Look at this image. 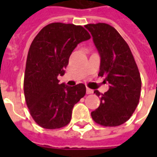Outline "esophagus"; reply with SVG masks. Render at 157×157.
Segmentation results:
<instances>
[{
	"instance_id": "34e87169",
	"label": "esophagus",
	"mask_w": 157,
	"mask_h": 157,
	"mask_svg": "<svg viewBox=\"0 0 157 157\" xmlns=\"http://www.w3.org/2000/svg\"><path fill=\"white\" fill-rule=\"evenodd\" d=\"M92 93H93V90L87 87V88H86V94H92Z\"/></svg>"
}]
</instances>
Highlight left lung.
I'll return each mask as SVG.
<instances>
[{"label": "left lung", "mask_w": 157, "mask_h": 157, "mask_svg": "<svg viewBox=\"0 0 157 157\" xmlns=\"http://www.w3.org/2000/svg\"><path fill=\"white\" fill-rule=\"evenodd\" d=\"M85 28L101 58L99 76H104L109 89L101 94L98 109L92 111V119L100 125L114 127L129 119L138 105L141 79L138 67L128 44L118 32L107 23L87 24Z\"/></svg>", "instance_id": "obj_1"}]
</instances>
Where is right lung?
I'll return each mask as SVG.
<instances>
[{"mask_svg": "<svg viewBox=\"0 0 157 157\" xmlns=\"http://www.w3.org/2000/svg\"><path fill=\"white\" fill-rule=\"evenodd\" d=\"M91 36L82 26L53 22L37 34L29 48L24 74V95L34 121L43 128L65 127L71 119L72 109L86 94L80 83L59 84L69 58L78 44Z\"/></svg>", "mask_w": 157, "mask_h": 157, "instance_id": "add662e5", "label": "right lung"}]
</instances>
